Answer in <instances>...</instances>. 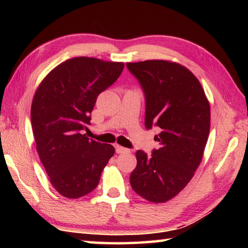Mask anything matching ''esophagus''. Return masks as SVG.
Listing matches in <instances>:
<instances>
[{"instance_id": "34e87169", "label": "esophagus", "mask_w": 248, "mask_h": 248, "mask_svg": "<svg viewBox=\"0 0 248 248\" xmlns=\"http://www.w3.org/2000/svg\"><path fill=\"white\" fill-rule=\"evenodd\" d=\"M116 152L117 153H128L130 152V150L127 148H124V146H120V145H116Z\"/></svg>"}]
</instances>
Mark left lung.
<instances>
[{"label":"left lung","instance_id":"1","mask_svg":"<svg viewBox=\"0 0 248 248\" xmlns=\"http://www.w3.org/2000/svg\"><path fill=\"white\" fill-rule=\"evenodd\" d=\"M145 94V127L161 128L159 148L137 151L130 175L142 198L162 203L174 198L194 177L210 131V104L199 79L186 66L169 60L128 62Z\"/></svg>","mask_w":248,"mask_h":248}]
</instances>
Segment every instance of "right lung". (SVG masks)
Returning <instances> with one entry per match:
<instances>
[{"label":"right lung","mask_w":248,"mask_h":248,"mask_svg":"<svg viewBox=\"0 0 248 248\" xmlns=\"http://www.w3.org/2000/svg\"><path fill=\"white\" fill-rule=\"evenodd\" d=\"M123 62L69 59L46 75L33 95L31 117L36 149L59 194L78 199L93 191L112 155L111 144L89 139L82 130L97 96L116 82Z\"/></svg>","instance_id":"right-lung-1"}]
</instances>
